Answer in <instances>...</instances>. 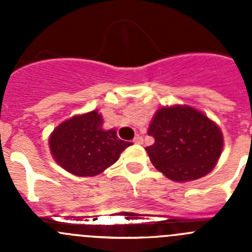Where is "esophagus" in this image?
I'll return each mask as SVG.
<instances>
[{"mask_svg":"<svg viewBox=\"0 0 252 252\" xmlns=\"http://www.w3.org/2000/svg\"><path fill=\"white\" fill-rule=\"evenodd\" d=\"M142 141H144V139H142V136H140V135L135 136V138L133 139V142H134V144L140 145V144H142Z\"/></svg>","mask_w":252,"mask_h":252,"instance_id":"obj_1","label":"esophagus"}]
</instances>
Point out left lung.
Here are the masks:
<instances>
[{"instance_id": "1", "label": "left lung", "mask_w": 252, "mask_h": 252, "mask_svg": "<svg viewBox=\"0 0 252 252\" xmlns=\"http://www.w3.org/2000/svg\"><path fill=\"white\" fill-rule=\"evenodd\" d=\"M147 134L155 139L146 147L152 164L175 182L204 177L222 154L220 128L201 112L188 106L157 111Z\"/></svg>"}]
</instances>
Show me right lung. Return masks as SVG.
<instances>
[{
  "mask_svg": "<svg viewBox=\"0 0 252 252\" xmlns=\"http://www.w3.org/2000/svg\"><path fill=\"white\" fill-rule=\"evenodd\" d=\"M130 145L131 142L121 140L114 129L103 130L102 117L96 111L63 122L50 138L56 162L79 177L100 174Z\"/></svg>",
  "mask_w": 252,
  "mask_h": 252,
  "instance_id": "add662e5",
  "label": "right lung"
}]
</instances>
